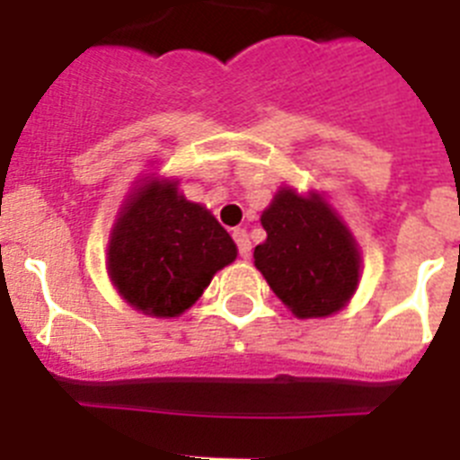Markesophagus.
Instances as JSON below:
<instances>
[{"label":"esophagus","instance_id":"34e87169","mask_svg":"<svg viewBox=\"0 0 460 460\" xmlns=\"http://www.w3.org/2000/svg\"><path fill=\"white\" fill-rule=\"evenodd\" d=\"M234 241H236L238 245V254H241L243 260H248L252 245H250V238L248 234H245V229H234Z\"/></svg>","mask_w":460,"mask_h":460}]
</instances>
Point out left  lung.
<instances>
[{"mask_svg": "<svg viewBox=\"0 0 460 460\" xmlns=\"http://www.w3.org/2000/svg\"><path fill=\"white\" fill-rule=\"evenodd\" d=\"M266 241L254 266L296 318L337 314L358 288L360 254L353 236L318 194L280 189L261 215Z\"/></svg>", "mask_w": 460, "mask_h": 460, "instance_id": "left-lung-1", "label": "left lung"}]
</instances>
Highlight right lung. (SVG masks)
Masks as SVG:
<instances>
[{"instance_id": "right-lung-1", "label": "right lung", "mask_w": 460, "mask_h": 460, "mask_svg": "<svg viewBox=\"0 0 460 460\" xmlns=\"http://www.w3.org/2000/svg\"><path fill=\"white\" fill-rule=\"evenodd\" d=\"M236 245L175 182L142 184L111 231L107 264L123 299L146 315L175 318L236 260Z\"/></svg>"}]
</instances>
